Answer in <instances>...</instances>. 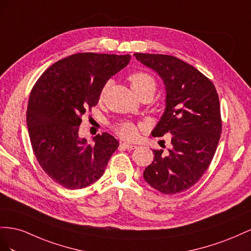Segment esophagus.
<instances>
[{
    "instance_id": "34e87169",
    "label": "esophagus",
    "mask_w": 251,
    "mask_h": 251,
    "mask_svg": "<svg viewBox=\"0 0 251 251\" xmlns=\"http://www.w3.org/2000/svg\"><path fill=\"white\" fill-rule=\"evenodd\" d=\"M121 146L127 149V150H132V149H135L137 148V146L135 145H132V144H129V143H121Z\"/></svg>"
}]
</instances>
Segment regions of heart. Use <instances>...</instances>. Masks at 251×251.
Masks as SVG:
<instances>
[{
	"label": "heart",
	"instance_id": "b5f03b06",
	"mask_svg": "<svg viewBox=\"0 0 251 251\" xmlns=\"http://www.w3.org/2000/svg\"><path fill=\"white\" fill-rule=\"evenodd\" d=\"M128 81L130 82L131 88L135 92V95L141 97L142 95L149 94L153 96L156 89V81L155 78L146 71L137 70L133 71L128 75ZM108 84H105L101 91H100L99 99L102 100L106 94ZM139 125L133 123L131 121H122L114 125V130L120 135L122 139L125 140H133L138 135Z\"/></svg>",
	"mask_w": 251,
	"mask_h": 251
}]
</instances>
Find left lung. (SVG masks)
<instances>
[{"label": "left lung", "instance_id": "8db88e82", "mask_svg": "<svg viewBox=\"0 0 251 251\" xmlns=\"http://www.w3.org/2000/svg\"><path fill=\"white\" fill-rule=\"evenodd\" d=\"M138 61L160 75L166 88V108L152 137L170 133L173 147L144 170L145 181L164 195L192 187L216 153L222 131L221 108L213 83L202 73L174 55L134 53Z\"/></svg>", "mask_w": 251, "mask_h": 251}]
</instances>
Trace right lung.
<instances>
[{
  "mask_svg": "<svg viewBox=\"0 0 251 251\" xmlns=\"http://www.w3.org/2000/svg\"><path fill=\"white\" fill-rule=\"evenodd\" d=\"M129 61V54L75 53L55 62L33 85L26 114L31 146L42 169L63 187L95 183L117 150L109 133L96 135L89 145L78 138V127L103 86Z\"/></svg>",
  "mask_w": 251,
  "mask_h": 251,
  "instance_id": "1",
  "label": "right lung"
}]
</instances>
